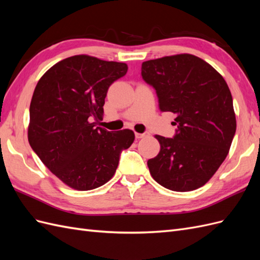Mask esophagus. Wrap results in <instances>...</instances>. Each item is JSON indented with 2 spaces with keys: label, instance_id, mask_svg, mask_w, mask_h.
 I'll list each match as a JSON object with an SVG mask.
<instances>
[{
  "label": "esophagus",
  "instance_id": "obj_1",
  "mask_svg": "<svg viewBox=\"0 0 260 260\" xmlns=\"http://www.w3.org/2000/svg\"><path fill=\"white\" fill-rule=\"evenodd\" d=\"M147 135H148L147 132H144V133H138V132H136V138L137 139H142V138L146 137Z\"/></svg>",
  "mask_w": 260,
  "mask_h": 260
}]
</instances>
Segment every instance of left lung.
<instances>
[{
    "label": "left lung",
    "instance_id": "1",
    "mask_svg": "<svg viewBox=\"0 0 260 260\" xmlns=\"http://www.w3.org/2000/svg\"><path fill=\"white\" fill-rule=\"evenodd\" d=\"M141 75L155 89L160 111L177 116L174 138L156 136L160 152L147 160L149 172L171 191L196 190L223 162L237 130L229 86L191 54L144 61Z\"/></svg>",
    "mask_w": 260,
    "mask_h": 260
}]
</instances>
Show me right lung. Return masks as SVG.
I'll use <instances>...</instances> for the list:
<instances>
[{
    "instance_id": "1",
    "label": "right lung",
    "mask_w": 260,
    "mask_h": 260,
    "mask_svg": "<svg viewBox=\"0 0 260 260\" xmlns=\"http://www.w3.org/2000/svg\"><path fill=\"white\" fill-rule=\"evenodd\" d=\"M124 62L76 55L51 67L30 103L29 144L52 174L68 186L89 191L112 179L132 130L107 131L102 119L107 90L127 74Z\"/></svg>"
}]
</instances>
